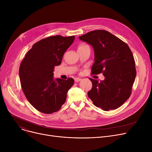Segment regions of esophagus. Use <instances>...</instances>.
<instances>
[{
  "label": "esophagus",
  "instance_id": "esophagus-1",
  "mask_svg": "<svg viewBox=\"0 0 152 152\" xmlns=\"http://www.w3.org/2000/svg\"><path fill=\"white\" fill-rule=\"evenodd\" d=\"M74 80H75V82H80L81 80V78L76 77V78H74Z\"/></svg>",
  "mask_w": 152,
  "mask_h": 152
}]
</instances>
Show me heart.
I'll use <instances>...</instances> for the list:
<instances>
[{"label":"heart","instance_id":"1","mask_svg":"<svg viewBox=\"0 0 152 152\" xmlns=\"http://www.w3.org/2000/svg\"><path fill=\"white\" fill-rule=\"evenodd\" d=\"M86 46V45H79V46H78V49H79V48H83V47Z\"/></svg>","mask_w":152,"mask_h":152}]
</instances>
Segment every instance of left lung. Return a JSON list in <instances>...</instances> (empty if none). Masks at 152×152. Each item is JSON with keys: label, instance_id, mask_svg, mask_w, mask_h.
Segmentation results:
<instances>
[{"label": "left lung", "instance_id": "8db88e82", "mask_svg": "<svg viewBox=\"0 0 152 152\" xmlns=\"http://www.w3.org/2000/svg\"><path fill=\"white\" fill-rule=\"evenodd\" d=\"M94 50L95 62L91 74L103 73L104 80L90 78L92 88L88 92L94 105L104 111L115 110L130 97L135 81V61L128 45L111 33L95 30L79 37Z\"/></svg>", "mask_w": 152, "mask_h": 152}]
</instances>
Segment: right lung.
I'll return each mask as SVG.
<instances>
[{
    "label": "right lung",
    "instance_id": "add662e5",
    "mask_svg": "<svg viewBox=\"0 0 152 152\" xmlns=\"http://www.w3.org/2000/svg\"><path fill=\"white\" fill-rule=\"evenodd\" d=\"M75 39L74 36H53L33 45L19 69L21 86L26 98L38 111L51 114L66 102L67 93L74 83L73 78H54V67Z\"/></svg>",
    "mask_w": 152,
    "mask_h": 152
}]
</instances>
